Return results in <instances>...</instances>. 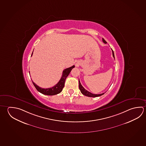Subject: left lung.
Here are the masks:
<instances>
[{
    "instance_id": "1",
    "label": "left lung",
    "mask_w": 146,
    "mask_h": 146,
    "mask_svg": "<svg viewBox=\"0 0 146 146\" xmlns=\"http://www.w3.org/2000/svg\"><path fill=\"white\" fill-rule=\"evenodd\" d=\"M102 41L105 43V44H107V42H106V41L104 39L102 38ZM112 54H113V57L114 58V59H115V57H114V52L112 50ZM79 90H80V92L82 93V94L83 95H84L85 96H88V97H98V96H101V95H102L104 94V93H102V94H93L92 93H91V92H89V91H88L87 90L85 89L84 87L82 86V84H81V83H80V82L79 81Z\"/></svg>"
}]
</instances>
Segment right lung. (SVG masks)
Here are the masks:
<instances>
[{
	"instance_id": "obj_1",
	"label": "right lung",
	"mask_w": 146,
	"mask_h": 146,
	"mask_svg": "<svg viewBox=\"0 0 146 146\" xmlns=\"http://www.w3.org/2000/svg\"><path fill=\"white\" fill-rule=\"evenodd\" d=\"M33 52H32V54L31 55V56H32ZM74 67H75V66H73L72 67H70V68L64 69L63 71L62 77L60 79L59 82L56 85H55L54 87H52L50 88H47V89L41 88L40 87L38 86L37 84H35L33 82H32L33 84L34 87H35L36 90L38 92L41 93L43 94L46 95H54L59 94V93L62 92V89L64 87V82H65V80H66V78L69 75L72 69L74 68ZM29 73H30V72H29Z\"/></svg>"
}]
</instances>
